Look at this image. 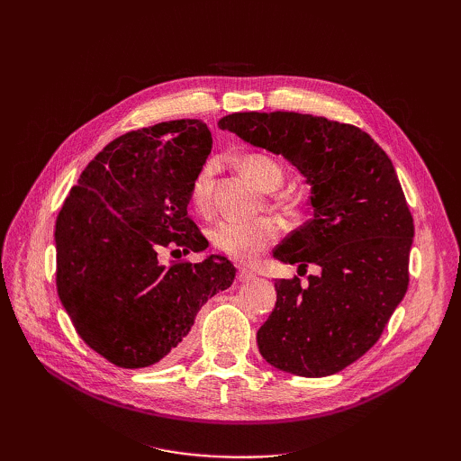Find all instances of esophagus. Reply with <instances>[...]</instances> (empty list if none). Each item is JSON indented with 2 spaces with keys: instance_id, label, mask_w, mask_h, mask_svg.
Masks as SVG:
<instances>
[{
  "instance_id": "obj_1",
  "label": "esophagus",
  "mask_w": 461,
  "mask_h": 461,
  "mask_svg": "<svg viewBox=\"0 0 461 461\" xmlns=\"http://www.w3.org/2000/svg\"><path fill=\"white\" fill-rule=\"evenodd\" d=\"M256 275L252 273V271H249V269H246V267H239V269H236V278H239V281L240 283H246V281H252V278H254Z\"/></svg>"
}]
</instances>
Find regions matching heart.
<instances>
[{
    "label": "heart",
    "mask_w": 461,
    "mask_h": 461,
    "mask_svg": "<svg viewBox=\"0 0 461 461\" xmlns=\"http://www.w3.org/2000/svg\"><path fill=\"white\" fill-rule=\"evenodd\" d=\"M239 169L246 178L261 192H276L285 183V169L275 158L267 153H244L239 159ZM215 165L213 161L203 163L190 186V203L196 213L207 215L212 212V186H213ZM275 207L281 209L286 215H298L300 202L290 196H275ZM281 227L273 217H259L256 221H221L213 227L209 239L219 254L230 259L249 263L254 261L263 249H267L276 242Z\"/></svg>",
    "instance_id": "b5f03b06"
}]
</instances>
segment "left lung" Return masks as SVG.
Instances as JSON below:
<instances>
[{"label": "left lung", "mask_w": 461, "mask_h": 461, "mask_svg": "<svg viewBox=\"0 0 461 461\" xmlns=\"http://www.w3.org/2000/svg\"><path fill=\"white\" fill-rule=\"evenodd\" d=\"M219 129L281 153L312 185L313 217L275 258L321 267L275 283L276 303L258 330L273 367L300 376L339 373L381 339L410 285L413 217L394 165L354 124L273 111L232 113Z\"/></svg>", "instance_id": "1"}]
</instances>
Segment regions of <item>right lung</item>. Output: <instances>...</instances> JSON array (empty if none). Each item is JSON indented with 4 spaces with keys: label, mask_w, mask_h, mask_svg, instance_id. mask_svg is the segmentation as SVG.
I'll use <instances>...</instances> for the list:
<instances>
[{
    "label": "right lung",
    "mask_w": 461,
    "mask_h": 461,
    "mask_svg": "<svg viewBox=\"0 0 461 461\" xmlns=\"http://www.w3.org/2000/svg\"><path fill=\"white\" fill-rule=\"evenodd\" d=\"M212 144L200 119L122 134L88 163L55 221L59 300L80 339L117 367L175 359L202 305L234 281L221 256L158 259L161 248H207L186 209Z\"/></svg>",
    "instance_id": "obj_1"
}]
</instances>
